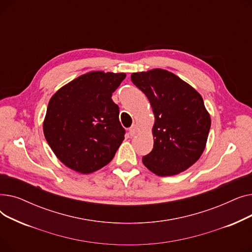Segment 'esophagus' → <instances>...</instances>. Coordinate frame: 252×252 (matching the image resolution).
Instances as JSON below:
<instances>
[{"label":"esophagus","mask_w":252,"mask_h":252,"mask_svg":"<svg viewBox=\"0 0 252 252\" xmlns=\"http://www.w3.org/2000/svg\"><path fill=\"white\" fill-rule=\"evenodd\" d=\"M137 131H138V127L136 125H133L128 129V133L130 136H135L137 134Z\"/></svg>","instance_id":"34e87169"}]
</instances>
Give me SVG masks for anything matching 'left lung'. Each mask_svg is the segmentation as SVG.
Masks as SVG:
<instances>
[{"label":"left lung","instance_id":"obj_1","mask_svg":"<svg viewBox=\"0 0 252 252\" xmlns=\"http://www.w3.org/2000/svg\"><path fill=\"white\" fill-rule=\"evenodd\" d=\"M130 79L147 96L155 118L153 149L143 156L144 165L159 177L186 170L202 155L211 125L201 95L161 68L134 72Z\"/></svg>","mask_w":252,"mask_h":252}]
</instances>
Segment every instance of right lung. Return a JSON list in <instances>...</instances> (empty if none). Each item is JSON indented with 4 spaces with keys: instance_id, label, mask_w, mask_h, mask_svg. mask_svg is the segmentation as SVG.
Masks as SVG:
<instances>
[{
    "instance_id": "add662e5",
    "label": "right lung",
    "mask_w": 252,
    "mask_h": 252,
    "mask_svg": "<svg viewBox=\"0 0 252 252\" xmlns=\"http://www.w3.org/2000/svg\"><path fill=\"white\" fill-rule=\"evenodd\" d=\"M126 73L91 71L60 88L49 101L45 138L58 159L84 175L108 164L125 140L112 93Z\"/></svg>"
}]
</instances>
